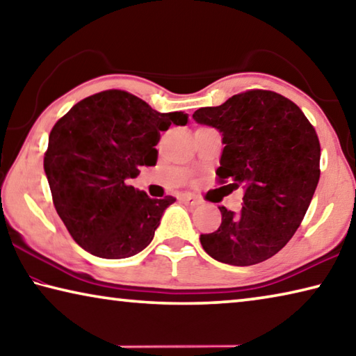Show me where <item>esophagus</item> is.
I'll return each instance as SVG.
<instances>
[{"label": "esophagus", "instance_id": "esophagus-1", "mask_svg": "<svg viewBox=\"0 0 356 356\" xmlns=\"http://www.w3.org/2000/svg\"><path fill=\"white\" fill-rule=\"evenodd\" d=\"M180 200H182V202L188 204V206H197V204H201V201L197 200L196 196H193L191 193H184V195L180 196Z\"/></svg>", "mask_w": 356, "mask_h": 356}]
</instances>
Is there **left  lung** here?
<instances>
[{"label": "left lung", "instance_id": "obj_1", "mask_svg": "<svg viewBox=\"0 0 356 356\" xmlns=\"http://www.w3.org/2000/svg\"><path fill=\"white\" fill-rule=\"evenodd\" d=\"M197 124L222 136L216 176L229 191L243 188L240 212L220 207L221 225L202 234L215 261L246 267L275 256L292 238L321 177V143L292 100L252 89L220 106L196 110Z\"/></svg>", "mask_w": 356, "mask_h": 356}]
</instances>
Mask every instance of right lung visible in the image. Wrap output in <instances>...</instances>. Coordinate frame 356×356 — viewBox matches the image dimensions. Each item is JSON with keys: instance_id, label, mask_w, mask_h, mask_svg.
<instances>
[{"instance_id": "right-lung-1", "label": "right lung", "mask_w": 356, "mask_h": 356, "mask_svg": "<svg viewBox=\"0 0 356 356\" xmlns=\"http://www.w3.org/2000/svg\"><path fill=\"white\" fill-rule=\"evenodd\" d=\"M186 122L184 111L159 113L119 89L89 95L58 120L44 170L59 218L83 250L125 259L152 242L176 197L152 200L127 180L155 163L160 131Z\"/></svg>"}]
</instances>
